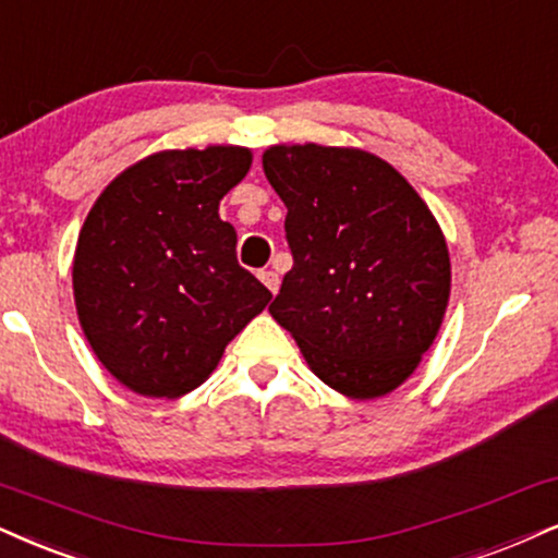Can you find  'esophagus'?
I'll use <instances>...</instances> for the list:
<instances>
[{"label": "esophagus", "mask_w": 558, "mask_h": 558, "mask_svg": "<svg viewBox=\"0 0 558 558\" xmlns=\"http://www.w3.org/2000/svg\"><path fill=\"white\" fill-rule=\"evenodd\" d=\"M258 279L264 281L268 292L277 294V290H279V274L277 271H271V268H264V271H258Z\"/></svg>", "instance_id": "esophagus-1"}]
</instances>
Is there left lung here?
Masks as SVG:
<instances>
[{"label": "left lung", "instance_id": "obj_1", "mask_svg": "<svg viewBox=\"0 0 558 558\" xmlns=\"http://www.w3.org/2000/svg\"><path fill=\"white\" fill-rule=\"evenodd\" d=\"M292 268L268 313L323 383L377 398L416 369L442 323L450 256L422 196L362 149L271 147Z\"/></svg>", "mask_w": 558, "mask_h": 558}]
</instances>
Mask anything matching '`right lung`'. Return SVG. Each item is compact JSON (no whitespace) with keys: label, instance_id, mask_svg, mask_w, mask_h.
<instances>
[{"label":"right lung","instance_id":"right-lung-1","mask_svg":"<svg viewBox=\"0 0 558 558\" xmlns=\"http://www.w3.org/2000/svg\"><path fill=\"white\" fill-rule=\"evenodd\" d=\"M247 168L243 147L153 155L123 170L82 225L72 268L82 331L136 393L194 390L271 300L217 215Z\"/></svg>","mask_w":558,"mask_h":558}]
</instances>
